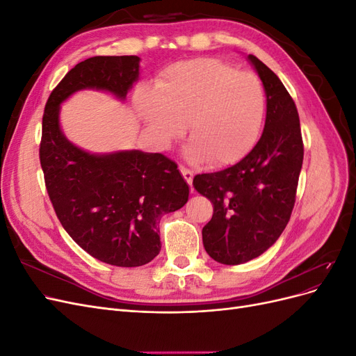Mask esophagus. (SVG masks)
Segmentation results:
<instances>
[{"instance_id":"1","label":"esophagus","mask_w":356,"mask_h":356,"mask_svg":"<svg viewBox=\"0 0 356 356\" xmlns=\"http://www.w3.org/2000/svg\"><path fill=\"white\" fill-rule=\"evenodd\" d=\"M179 172L182 174V177H184V179L188 182V186H191L193 184V172L182 165H179Z\"/></svg>"}]
</instances>
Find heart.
Masks as SVG:
<instances>
[{"instance_id":"b5f03b06","label":"heart","mask_w":356,"mask_h":356,"mask_svg":"<svg viewBox=\"0 0 356 356\" xmlns=\"http://www.w3.org/2000/svg\"><path fill=\"white\" fill-rule=\"evenodd\" d=\"M154 93L138 98V111L161 148L184 132L187 156L232 165L250 153L260 135L266 93L257 75L215 58L181 60L159 74Z\"/></svg>"}]
</instances>
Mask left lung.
<instances>
[{
    "mask_svg": "<svg viewBox=\"0 0 356 356\" xmlns=\"http://www.w3.org/2000/svg\"><path fill=\"white\" fill-rule=\"evenodd\" d=\"M263 81L267 113L261 138L239 163L193 178L213 213L202 230L203 246L221 264H242L267 251L282 234L296 203L303 165L297 106L277 75L248 56Z\"/></svg>",
    "mask_w": 356,
    "mask_h": 356,
    "instance_id": "8db88e82",
    "label": "left lung"
}]
</instances>
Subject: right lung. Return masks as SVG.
Here are the masks:
<instances>
[{
  "label": "right lung",
  "instance_id": "right-lung-1",
  "mask_svg": "<svg viewBox=\"0 0 356 356\" xmlns=\"http://www.w3.org/2000/svg\"><path fill=\"white\" fill-rule=\"evenodd\" d=\"M138 75V56L86 59L53 89L42 114L40 163L53 209L75 243L118 267L144 266L160 252V218L184 207L188 186L160 153L90 154L72 145L59 127V105L81 89L124 99Z\"/></svg>",
  "mask_w": 356,
  "mask_h": 356
}]
</instances>
